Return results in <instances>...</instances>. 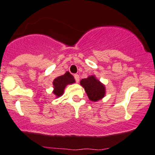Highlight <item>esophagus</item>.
Masks as SVG:
<instances>
[{"label": "esophagus", "instance_id": "esophagus-1", "mask_svg": "<svg viewBox=\"0 0 155 155\" xmlns=\"http://www.w3.org/2000/svg\"><path fill=\"white\" fill-rule=\"evenodd\" d=\"M74 79H75L76 82H77V83L79 82V81H80V77H79V75H78V74H74Z\"/></svg>", "mask_w": 155, "mask_h": 155}]
</instances>
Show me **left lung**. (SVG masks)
I'll return each instance as SVG.
<instances>
[{
	"instance_id": "1",
	"label": "left lung",
	"mask_w": 155,
	"mask_h": 155,
	"mask_svg": "<svg viewBox=\"0 0 155 155\" xmlns=\"http://www.w3.org/2000/svg\"><path fill=\"white\" fill-rule=\"evenodd\" d=\"M81 85L84 88L91 101H97L103 98L105 95V86L97 80L94 75H91L81 81Z\"/></svg>"
}]
</instances>
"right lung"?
<instances>
[{"mask_svg":"<svg viewBox=\"0 0 155 155\" xmlns=\"http://www.w3.org/2000/svg\"><path fill=\"white\" fill-rule=\"evenodd\" d=\"M75 82V80L72 74L69 72H67L64 75L59 76L54 79L53 82V94L57 97L61 96L64 94V91L65 87L68 84H72Z\"/></svg>","mask_w":155,"mask_h":155,"instance_id":"1","label":"right lung"}]
</instances>
